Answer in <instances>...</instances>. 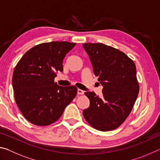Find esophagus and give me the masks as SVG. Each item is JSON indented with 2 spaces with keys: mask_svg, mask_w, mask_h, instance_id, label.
<instances>
[{
  "mask_svg": "<svg viewBox=\"0 0 160 160\" xmlns=\"http://www.w3.org/2000/svg\"><path fill=\"white\" fill-rule=\"evenodd\" d=\"M84 91L80 90V89H78V94H83Z\"/></svg>",
  "mask_w": 160,
  "mask_h": 160,
  "instance_id": "esophagus-1",
  "label": "esophagus"
}]
</instances>
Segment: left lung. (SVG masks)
<instances>
[{
	"mask_svg": "<svg viewBox=\"0 0 160 160\" xmlns=\"http://www.w3.org/2000/svg\"><path fill=\"white\" fill-rule=\"evenodd\" d=\"M82 47L103 86L101 97L94 92L85 93L90 104L83 110L84 118L99 131L114 130L128 117L139 93L136 67L123 52L109 46L86 43Z\"/></svg>",
	"mask_w": 160,
	"mask_h": 160,
	"instance_id": "8db88e82",
	"label": "left lung"
}]
</instances>
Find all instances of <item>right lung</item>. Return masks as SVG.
Here are the masks:
<instances>
[{
  "label": "right lung",
  "instance_id": "1",
  "mask_svg": "<svg viewBox=\"0 0 160 160\" xmlns=\"http://www.w3.org/2000/svg\"><path fill=\"white\" fill-rule=\"evenodd\" d=\"M68 42H51L34 46L24 54L12 75V88L19 109L36 126L50 125L63 114L77 94L75 86L54 82L63 71L66 53L75 46Z\"/></svg>",
  "mask_w": 160,
  "mask_h": 160
}]
</instances>
